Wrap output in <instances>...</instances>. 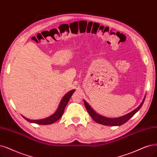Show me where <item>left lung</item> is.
I'll return each instance as SVG.
<instances>
[{"label": "left lung", "instance_id": "8db88e82", "mask_svg": "<svg viewBox=\"0 0 157 157\" xmlns=\"http://www.w3.org/2000/svg\"><path fill=\"white\" fill-rule=\"evenodd\" d=\"M145 98H146V96H145L144 100L142 101V103L140 104V105H139L136 109L133 110L132 111L130 112L128 114L124 115L122 117H117V118H110V117H105V116L100 114L99 113H97L85 100L83 101H84L85 106L86 109V111H87V112L89 113L92 118L96 122L104 125H107V126H120L127 122V121H128L131 118H132L133 116H134L139 111V110L140 109L145 100Z\"/></svg>", "mask_w": 157, "mask_h": 157}]
</instances>
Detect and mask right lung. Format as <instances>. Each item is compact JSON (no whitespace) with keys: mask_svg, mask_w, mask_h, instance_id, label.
Here are the masks:
<instances>
[{"mask_svg":"<svg viewBox=\"0 0 157 157\" xmlns=\"http://www.w3.org/2000/svg\"><path fill=\"white\" fill-rule=\"evenodd\" d=\"M74 91L75 90L74 89L67 92V93L62 98L61 100L60 101L59 105H58L56 109L48 116H46V117L37 119H30L28 117H25L24 115H22V117L26 120L29 121V122L37 124L39 125H50L54 124L62 117L70 98L72 96Z\"/></svg>","mask_w":157,"mask_h":157,"instance_id":"right-lung-1","label":"right lung"}]
</instances>
